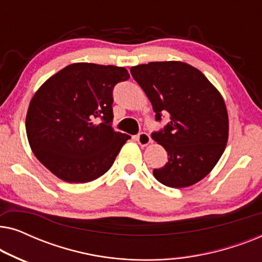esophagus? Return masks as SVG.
Returning <instances> with one entry per match:
<instances>
[{"label":"esophagus","mask_w":262,"mask_h":262,"mask_svg":"<svg viewBox=\"0 0 262 262\" xmlns=\"http://www.w3.org/2000/svg\"><path fill=\"white\" fill-rule=\"evenodd\" d=\"M136 141L138 142L139 145L145 146V145H148V144H150V143H151V138H150V136L146 134V132H141V134H139L137 137H136Z\"/></svg>","instance_id":"obj_1"}]
</instances>
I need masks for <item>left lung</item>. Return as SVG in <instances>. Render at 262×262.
I'll return each mask as SVG.
<instances>
[{"mask_svg": "<svg viewBox=\"0 0 262 262\" xmlns=\"http://www.w3.org/2000/svg\"><path fill=\"white\" fill-rule=\"evenodd\" d=\"M131 75L151 102L156 120L169 123L151 137L166 149L168 162L154 169L157 181L182 188L206 177L228 142L229 119L221 93L202 71L184 62H150L131 68Z\"/></svg>", "mask_w": 262, "mask_h": 262, "instance_id": "left-lung-1", "label": "left lung"}]
</instances>
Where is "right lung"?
Listing matches in <instances>:
<instances>
[{"label": "right lung", "mask_w": 262, "mask_h": 262, "mask_svg": "<svg viewBox=\"0 0 262 262\" xmlns=\"http://www.w3.org/2000/svg\"><path fill=\"white\" fill-rule=\"evenodd\" d=\"M128 78L125 68L75 63L38 89L27 111L26 134L35 157L57 178L84 184L112 167L131 138L111 126L113 88Z\"/></svg>", "instance_id": "1"}]
</instances>
